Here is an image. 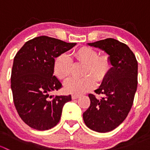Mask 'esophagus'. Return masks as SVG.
<instances>
[{
	"mask_svg": "<svg viewBox=\"0 0 150 150\" xmlns=\"http://www.w3.org/2000/svg\"><path fill=\"white\" fill-rule=\"evenodd\" d=\"M79 97H80L79 95H77V94H73L72 96V99H78V98H79Z\"/></svg>",
	"mask_w": 150,
	"mask_h": 150,
	"instance_id": "obj_1",
	"label": "esophagus"
}]
</instances>
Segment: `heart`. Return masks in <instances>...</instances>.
I'll return each mask as SVG.
<instances>
[{
	"label": "heart",
	"instance_id": "1",
	"mask_svg": "<svg viewBox=\"0 0 150 150\" xmlns=\"http://www.w3.org/2000/svg\"><path fill=\"white\" fill-rule=\"evenodd\" d=\"M75 61L85 64L82 78H72L64 84L67 93L81 94L88 91L96 85V80L104 81L112 68L110 57L107 54L99 56L95 49L83 46L78 48L73 54ZM73 68L72 59L66 54L59 55L54 60V72L62 81H65L72 74Z\"/></svg>",
	"mask_w": 150,
	"mask_h": 150
}]
</instances>
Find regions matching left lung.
Masks as SVG:
<instances>
[{"label": "left lung", "mask_w": 150, "mask_h": 150, "mask_svg": "<svg viewBox=\"0 0 150 150\" xmlns=\"http://www.w3.org/2000/svg\"><path fill=\"white\" fill-rule=\"evenodd\" d=\"M88 45L105 51L112 67L95 90V93L103 94L104 97L99 99L88 94L91 104L83 117L90 129L109 132L119 126L131 110L138 84V62L129 47L115 39L107 38Z\"/></svg>", "instance_id": "8db88e82"}]
</instances>
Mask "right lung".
<instances>
[{
  "label": "right lung",
  "instance_id": "1",
  "mask_svg": "<svg viewBox=\"0 0 150 150\" xmlns=\"http://www.w3.org/2000/svg\"><path fill=\"white\" fill-rule=\"evenodd\" d=\"M76 45L48 36L28 40L16 53L11 77L16 110L27 125L38 131L51 129L61 118L71 95H51L62 88L54 74V59Z\"/></svg>",
  "mask_w": 150,
  "mask_h": 150
}]
</instances>
